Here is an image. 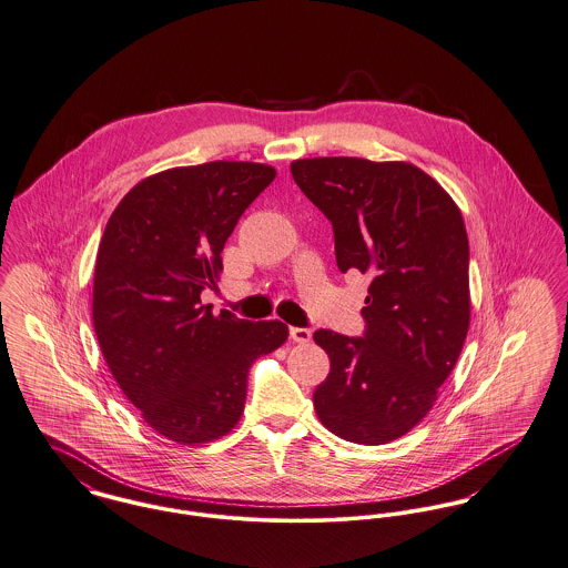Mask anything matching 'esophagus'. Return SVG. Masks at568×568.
<instances>
[{
    "mask_svg": "<svg viewBox=\"0 0 568 568\" xmlns=\"http://www.w3.org/2000/svg\"><path fill=\"white\" fill-rule=\"evenodd\" d=\"M290 337H292L296 344H308V342H311V331H308V328L292 326V328H290Z\"/></svg>",
    "mask_w": 568,
    "mask_h": 568,
    "instance_id": "obj_1",
    "label": "esophagus"
}]
</instances>
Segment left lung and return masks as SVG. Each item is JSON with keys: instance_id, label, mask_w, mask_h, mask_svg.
Returning <instances> with one entry per match:
<instances>
[{"instance_id": "left-lung-1", "label": "left lung", "mask_w": 568, "mask_h": 568, "mask_svg": "<svg viewBox=\"0 0 568 568\" xmlns=\"http://www.w3.org/2000/svg\"><path fill=\"white\" fill-rule=\"evenodd\" d=\"M306 199L331 220L342 272L372 276L363 337L320 328L331 372L313 393L339 438L383 445L433 408L469 331V240L437 181L406 162H292Z\"/></svg>"}]
</instances>
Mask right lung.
<instances>
[{"label":"right lung","instance_id":"1","mask_svg":"<svg viewBox=\"0 0 568 568\" xmlns=\"http://www.w3.org/2000/svg\"><path fill=\"white\" fill-rule=\"evenodd\" d=\"M276 171L207 162L142 179L108 220L92 287L103 358L142 419L179 445L224 437L240 422L248 369L287 339L278 320L214 315L224 242Z\"/></svg>","mask_w":568,"mask_h":568}]
</instances>
